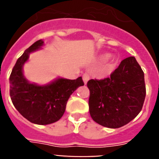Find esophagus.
I'll return each instance as SVG.
<instances>
[{
  "label": "esophagus",
  "instance_id": "34e87169",
  "mask_svg": "<svg viewBox=\"0 0 159 159\" xmlns=\"http://www.w3.org/2000/svg\"><path fill=\"white\" fill-rule=\"evenodd\" d=\"M82 79H83V81H84V83L86 84L87 82H88V80L90 79V76L87 73H84L83 74V76H82Z\"/></svg>",
  "mask_w": 159,
  "mask_h": 159
}]
</instances>
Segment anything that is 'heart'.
<instances>
[{"label": "heart", "mask_w": 159, "mask_h": 159, "mask_svg": "<svg viewBox=\"0 0 159 159\" xmlns=\"http://www.w3.org/2000/svg\"><path fill=\"white\" fill-rule=\"evenodd\" d=\"M109 57H110V54H104V55H102V57H101V59L102 60V61H106V59H108Z\"/></svg>", "instance_id": "b5f03b06"}]
</instances>
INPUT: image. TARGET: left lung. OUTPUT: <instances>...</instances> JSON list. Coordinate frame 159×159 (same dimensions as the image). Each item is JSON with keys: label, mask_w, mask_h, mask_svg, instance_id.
Returning a JSON list of instances; mask_svg holds the SVG:
<instances>
[{"label": "left lung", "mask_w": 159, "mask_h": 159, "mask_svg": "<svg viewBox=\"0 0 159 159\" xmlns=\"http://www.w3.org/2000/svg\"><path fill=\"white\" fill-rule=\"evenodd\" d=\"M87 85L90 115L101 125L122 127L142 110L146 96L144 74L134 57L122 60L110 77L91 79Z\"/></svg>", "instance_id": "left-lung-1"}]
</instances>
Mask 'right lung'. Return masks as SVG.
<instances>
[{
    "mask_svg": "<svg viewBox=\"0 0 159 159\" xmlns=\"http://www.w3.org/2000/svg\"><path fill=\"white\" fill-rule=\"evenodd\" d=\"M43 44L39 39L19 57L10 76V96L16 110L31 123L49 125L61 119L70 96L78 87L83 86L82 77L75 80L58 78L46 86L30 83L22 71L29 54Z\"/></svg>",
    "mask_w": 159,
    "mask_h": 159,
    "instance_id": "obj_1",
    "label": "right lung"
}]
</instances>
